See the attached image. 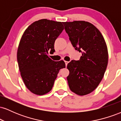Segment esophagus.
Here are the masks:
<instances>
[{
    "label": "esophagus",
    "instance_id": "34e87169",
    "mask_svg": "<svg viewBox=\"0 0 121 121\" xmlns=\"http://www.w3.org/2000/svg\"><path fill=\"white\" fill-rule=\"evenodd\" d=\"M68 62H68V61H65V65H66V66H67V65H68Z\"/></svg>",
    "mask_w": 121,
    "mask_h": 121
}]
</instances>
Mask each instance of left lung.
<instances>
[{"label":"left lung","instance_id":"obj_1","mask_svg":"<svg viewBox=\"0 0 121 121\" xmlns=\"http://www.w3.org/2000/svg\"><path fill=\"white\" fill-rule=\"evenodd\" d=\"M65 30L73 46L82 56L68 64L70 89L84 95L95 89L102 80L108 62L105 39L94 25L85 21L64 22Z\"/></svg>","mask_w":121,"mask_h":121}]
</instances>
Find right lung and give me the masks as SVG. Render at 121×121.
I'll return each instance as SVG.
<instances>
[{
    "label": "right lung",
    "mask_w": 121,
    "mask_h": 121,
    "mask_svg": "<svg viewBox=\"0 0 121 121\" xmlns=\"http://www.w3.org/2000/svg\"><path fill=\"white\" fill-rule=\"evenodd\" d=\"M61 22L47 19L35 22L21 38L17 60L21 76L33 93L43 95L51 91L59 70L65 67L64 61H55L48 57L55 52V40L64 30Z\"/></svg>",
    "instance_id": "obj_1"
}]
</instances>
